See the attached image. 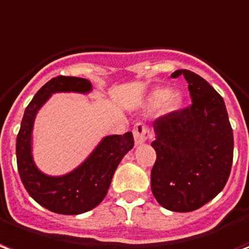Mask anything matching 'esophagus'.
<instances>
[{
	"mask_svg": "<svg viewBox=\"0 0 249 249\" xmlns=\"http://www.w3.org/2000/svg\"><path fill=\"white\" fill-rule=\"evenodd\" d=\"M150 128L144 124V123H137L134 126V139H135V144L141 146L143 143L147 142V139L150 138Z\"/></svg>",
	"mask_w": 249,
	"mask_h": 249,
	"instance_id": "34e87169",
	"label": "esophagus"
}]
</instances>
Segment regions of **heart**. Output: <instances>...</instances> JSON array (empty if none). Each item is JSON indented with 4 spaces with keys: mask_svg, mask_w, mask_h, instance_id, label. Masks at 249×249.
I'll list each match as a JSON object with an SVG mask.
<instances>
[{
    "mask_svg": "<svg viewBox=\"0 0 249 249\" xmlns=\"http://www.w3.org/2000/svg\"><path fill=\"white\" fill-rule=\"evenodd\" d=\"M183 98L179 92H172L171 89L167 87H159L150 94L148 105L151 107H159L163 105L167 111H175L180 107Z\"/></svg>",
    "mask_w": 249,
    "mask_h": 249,
    "instance_id": "b5f03b06",
    "label": "heart"
}]
</instances>
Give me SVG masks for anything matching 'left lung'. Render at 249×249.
I'll use <instances>...</instances> for the list:
<instances>
[{"label":"left lung","instance_id":"8db88e82","mask_svg":"<svg viewBox=\"0 0 249 249\" xmlns=\"http://www.w3.org/2000/svg\"><path fill=\"white\" fill-rule=\"evenodd\" d=\"M188 83L192 105L154 122L157 160L151 190L158 203L175 212L195 211L212 200L230 178L233 132L220 94L190 70H177Z\"/></svg>","mask_w":249,"mask_h":249}]
</instances>
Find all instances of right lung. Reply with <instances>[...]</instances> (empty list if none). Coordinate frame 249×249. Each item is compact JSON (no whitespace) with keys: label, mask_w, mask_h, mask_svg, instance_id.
<instances>
[{"label":"right lung","mask_w":249,"mask_h":249,"mask_svg":"<svg viewBox=\"0 0 249 249\" xmlns=\"http://www.w3.org/2000/svg\"><path fill=\"white\" fill-rule=\"evenodd\" d=\"M85 78L57 77L45 83L25 110L17 135L16 154L19 177L29 195L49 211L62 215H79L95 208L105 199L114 172L123 157L134 147L132 132L108 135L79 166L61 177H50L38 170L33 160L32 134L38 110L54 92L91 91Z\"/></svg>","instance_id":"obj_1"}]
</instances>
